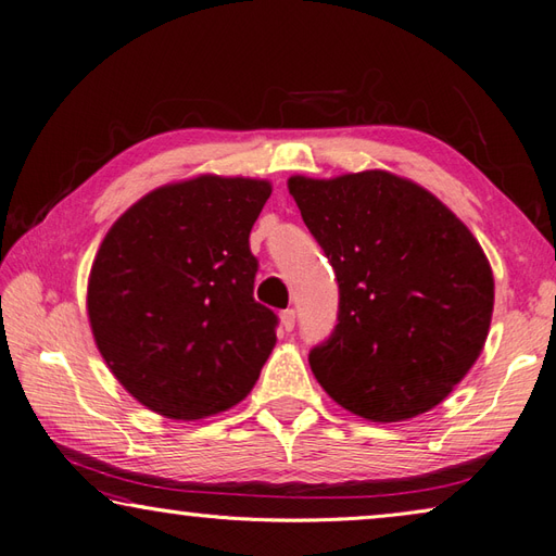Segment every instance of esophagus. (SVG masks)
<instances>
[{
    "label": "esophagus",
    "instance_id": "obj_1",
    "mask_svg": "<svg viewBox=\"0 0 556 556\" xmlns=\"http://www.w3.org/2000/svg\"><path fill=\"white\" fill-rule=\"evenodd\" d=\"M279 319H281V329L283 331H293V327H295V313H293V309H283V313L279 315Z\"/></svg>",
    "mask_w": 556,
    "mask_h": 556
}]
</instances>
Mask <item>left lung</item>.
Here are the masks:
<instances>
[{"label": "left lung", "mask_w": 556, "mask_h": 556, "mask_svg": "<svg viewBox=\"0 0 556 556\" xmlns=\"http://www.w3.org/2000/svg\"><path fill=\"white\" fill-rule=\"evenodd\" d=\"M289 193L339 281V325L307 357L321 389L371 421L443 403L493 317L481 243L431 191L386 170L293 175Z\"/></svg>", "instance_id": "left-lung-1"}]
</instances>
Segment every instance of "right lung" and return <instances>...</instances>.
<instances>
[{"instance_id": "add662e5", "label": "right lung", "mask_w": 556, "mask_h": 556, "mask_svg": "<svg viewBox=\"0 0 556 556\" xmlns=\"http://www.w3.org/2000/svg\"><path fill=\"white\" fill-rule=\"evenodd\" d=\"M267 179L199 175L147 193L103 237L87 283L101 357L141 405L205 419L251 393L277 343L249 237Z\"/></svg>"}]
</instances>
